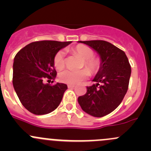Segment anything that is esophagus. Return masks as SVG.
Segmentation results:
<instances>
[{
	"instance_id": "34e87169",
	"label": "esophagus",
	"mask_w": 151,
	"mask_h": 151,
	"mask_svg": "<svg viewBox=\"0 0 151 151\" xmlns=\"http://www.w3.org/2000/svg\"><path fill=\"white\" fill-rule=\"evenodd\" d=\"M68 88H69V89H73V88H75V86L72 85H68Z\"/></svg>"
}]
</instances>
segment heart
<instances>
[{
  "label": "heart",
  "instance_id": "1",
  "mask_svg": "<svg viewBox=\"0 0 151 151\" xmlns=\"http://www.w3.org/2000/svg\"><path fill=\"white\" fill-rule=\"evenodd\" d=\"M71 52L77 55L83 59V66H85L91 73H96L99 71L101 65V61L97 58L93 57V51L88 47L83 45H78L71 49ZM54 66L58 71H60L65 67L64 53L59 51L55 55L54 58ZM89 75L87 69H81L79 71L66 70L59 74V80L62 83L69 85H76L80 82L85 80Z\"/></svg>",
  "mask_w": 151,
  "mask_h": 151
}]
</instances>
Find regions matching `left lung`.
I'll use <instances>...</instances> for the list:
<instances>
[{"label": "left lung", "instance_id": "obj_1", "mask_svg": "<svg viewBox=\"0 0 151 151\" xmlns=\"http://www.w3.org/2000/svg\"><path fill=\"white\" fill-rule=\"evenodd\" d=\"M99 54L101 65L85 95L78 97L82 109L93 117L101 118L115 110L123 101L129 87L131 66L123 50L102 40L78 42Z\"/></svg>", "mask_w": 151, "mask_h": 151}]
</instances>
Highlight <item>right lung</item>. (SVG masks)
<instances>
[{"label":"right lung","mask_w":151,"mask_h":151,"mask_svg":"<svg viewBox=\"0 0 151 151\" xmlns=\"http://www.w3.org/2000/svg\"><path fill=\"white\" fill-rule=\"evenodd\" d=\"M71 42L40 41L26 45L15 55L13 86L22 104L35 115L48 114L60 104L67 85H50L46 80H55L54 58L58 52Z\"/></svg>","instance_id":"add662e5"}]
</instances>
